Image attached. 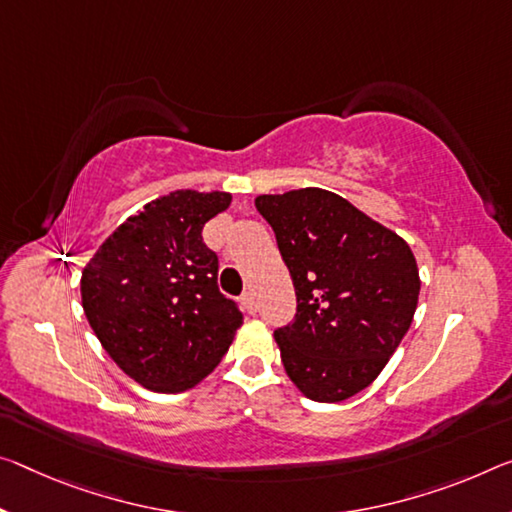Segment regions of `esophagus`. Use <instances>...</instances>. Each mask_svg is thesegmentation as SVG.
<instances>
[{
	"instance_id": "obj_1",
	"label": "esophagus",
	"mask_w": 512,
	"mask_h": 512,
	"mask_svg": "<svg viewBox=\"0 0 512 512\" xmlns=\"http://www.w3.org/2000/svg\"><path fill=\"white\" fill-rule=\"evenodd\" d=\"M241 305H243V310H246L248 314H255L257 312V303H255V296L250 294V291H246V294L241 296Z\"/></svg>"
}]
</instances>
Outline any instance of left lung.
<instances>
[{"mask_svg":"<svg viewBox=\"0 0 512 512\" xmlns=\"http://www.w3.org/2000/svg\"><path fill=\"white\" fill-rule=\"evenodd\" d=\"M298 300L275 330L291 383L319 403L369 387L408 332L419 300L417 259L403 237L337 193L307 186L257 196Z\"/></svg>","mask_w":512,"mask_h":512,"instance_id":"obj_1","label":"left lung"}]
</instances>
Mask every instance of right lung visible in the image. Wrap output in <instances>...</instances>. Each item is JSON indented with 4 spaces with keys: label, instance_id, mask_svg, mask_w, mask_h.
<instances>
[{
    "label": "right lung",
    "instance_id": "right-lung-1",
    "mask_svg": "<svg viewBox=\"0 0 512 512\" xmlns=\"http://www.w3.org/2000/svg\"><path fill=\"white\" fill-rule=\"evenodd\" d=\"M225 191H170L109 234L81 271V307L109 358L152 392L177 394L216 369L243 314L218 291L202 227Z\"/></svg>",
    "mask_w": 512,
    "mask_h": 512
}]
</instances>
